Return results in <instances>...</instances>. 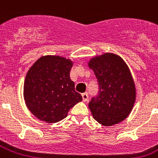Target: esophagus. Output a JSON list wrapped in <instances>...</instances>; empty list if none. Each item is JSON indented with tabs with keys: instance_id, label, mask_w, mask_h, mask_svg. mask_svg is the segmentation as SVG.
Here are the masks:
<instances>
[{
	"instance_id": "obj_1",
	"label": "esophagus",
	"mask_w": 158,
	"mask_h": 158,
	"mask_svg": "<svg viewBox=\"0 0 158 158\" xmlns=\"http://www.w3.org/2000/svg\"><path fill=\"white\" fill-rule=\"evenodd\" d=\"M82 98H83V101L87 102L89 99V95L87 93H84V94H82Z\"/></svg>"
}]
</instances>
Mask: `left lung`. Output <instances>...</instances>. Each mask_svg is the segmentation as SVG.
<instances>
[{
	"label": "left lung",
	"mask_w": 158,
	"mask_h": 158,
	"mask_svg": "<svg viewBox=\"0 0 158 158\" xmlns=\"http://www.w3.org/2000/svg\"><path fill=\"white\" fill-rule=\"evenodd\" d=\"M98 84V95L89 107L94 118L105 126L122 121L132 110L136 92L130 71L120 56L106 53L89 63Z\"/></svg>",
	"instance_id": "obj_1"
}]
</instances>
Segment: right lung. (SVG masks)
Wrapping results in <instances>:
<instances>
[{
    "mask_svg": "<svg viewBox=\"0 0 158 158\" xmlns=\"http://www.w3.org/2000/svg\"><path fill=\"white\" fill-rule=\"evenodd\" d=\"M73 65L69 59L56 56L41 57L27 73L23 97L28 110L39 120L56 123L82 101L69 78Z\"/></svg>",
    "mask_w": 158,
    "mask_h": 158,
    "instance_id": "1",
    "label": "right lung"
}]
</instances>
